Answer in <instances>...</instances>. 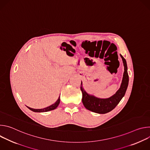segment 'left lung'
<instances>
[{
	"mask_svg": "<svg viewBox=\"0 0 150 150\" xmlns=\"http://www.w3.org/2000/svg\"><path fill=\"white\" fill-rule=\"evenodd\" d=\"M120 56L123 60L125 70L123 79L120 88L116 94L111 97L109 98H98L88 94L82 88L81 82V90L82 93V101L85 108L88 110L100 114L108 113L116 108V106L125 96L127 88L128 82H129V75L127 74L126 60L121 54Z\"/></svg>",
	"mask_w": 150,
	"mask_h": 150,
	"instance_id": "obj_1",
	"label": "left lung"
}]
</instances>
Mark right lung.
<instances>
[{
    "label": "right lung",
    "instance_id": "1",
    "mask_svg": "<svg viewBox=\"0 0 150 150\" xmlns=\"http://www.w3.org/2000/svg\"><path fill=\"white\" fill-rule=\"evenodd\" d=\"M59 103H60V96L59 97V98L57 99V100L53 104L47 107V108H44V109H34L30 108H29V107H27V108L30 110H32L33 112H48V111H50V110L55 109L58 106Z\"/></svg>",
    "mask_w": 150,
    "mask_h": 150
}]
</instances>
